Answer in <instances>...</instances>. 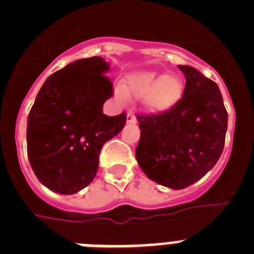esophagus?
<instances>
[{"label":"esophagus","instance_id":"1","mask_svg":"<svg viewBox=\"0 0 254 254\" xmlns=\"http://www.w3.org/2000/svg\"><path fill=\"white\" fill-rule=\"evenodd\" d=\"M137 122V120H136V117L133 116L132 113H128L127 114V123H136Z\"/></svg>","mask_w":254,"mask_h":254}]
</instances>
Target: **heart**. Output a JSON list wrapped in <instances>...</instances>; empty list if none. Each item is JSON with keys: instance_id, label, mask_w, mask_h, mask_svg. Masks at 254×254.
<instances>
[{"instance_id": "obj_1", "label": "heart", "mask_w": 254, "mask_h": 254, "mask_svg": "<svg viewBox=\"0 0 254 254\" xmlns=\"http://www.w3.org/2000/svg\"><path fill=\"white\" fill-rule=\"evenodd\" d=\"M185 85L176 75H163L155 71H141L126 77L116 94L121 99H143V107L150 113L169 111L181 100Z\"/></svg>"}]
</instances>
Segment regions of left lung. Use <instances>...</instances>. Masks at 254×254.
I'll return each instance as SVG.
<instances>
[{
    "label": "left lung",
    "instance_id": "obj_1",
    "mask_svg": "<svg viewBox=\"0 0 254 254\" xmlns=\"http://www.w3.org/2000/svg\"><path fill=\"white\" fill-rule=\"evenodd\" d=\"M182 99L169 111L138 116L141 136L136 159L147 178L173 190L199 181L220 159L228 112L219 86L190 66Z\"/></svg>",
    "mask_w": 254,
    "mask_h": 254
}]
</instances>
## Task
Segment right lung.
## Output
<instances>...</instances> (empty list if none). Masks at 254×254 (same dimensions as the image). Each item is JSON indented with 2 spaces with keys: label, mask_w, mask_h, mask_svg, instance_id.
Masks as SVG:
<instances>
[{
  "label": "right lung",
  "mask_w": 254,
  "mask_h": 254,
  "mask_svg": "<svg viewBox=\"0 0 254 254\" xmlns=\"http://www.w3.org/2000/svg\"><path fill=\"white\" fill-rule=\"evenodd\" d=\"M102 57L77 60L52 73L28 117L26 146L31 169L47 188L73 194L90 185L103 145L120 133L127 116L109 117L103 104L113 95Z\"/></svg>",
  "instance_id": "1"
}]
</instances>
